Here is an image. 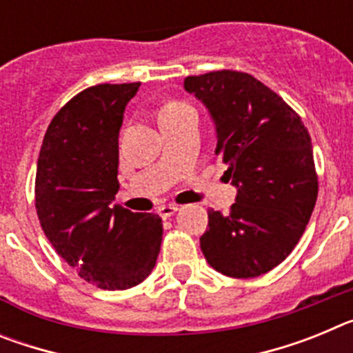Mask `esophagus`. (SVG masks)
<instances>
[{"label": "esophagus", "instance_id": "esophagus-1", "mask_svg": "<svg viewBox=\"0 0 353 353\" xmlns=\"http://www.w3.org/2000/svg\"><path fill=\"white\" fill-rule=\"evenodd\" d=\"M176 210H179L176 205H161V207L157 208V214L161 215L162 219H168V217H171Z\"/></svg>", "mask_w": 353, "mask_h": 353}]
</instances>
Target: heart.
I'll list each match as a JSON object with an SVG mask.
<instances>
[{
    "label": "heart",
    "instance_id": "1",
    "mask_svg": "<svg viewBox=\"0 0 353 353\" xmlns=\"http://www.w3.org/2000/svg\"><path fill=\"white\" fill-rule=\"evenodd\" d=\"M183 108H189V105L182 104V102H168V104L162 105L161 111H159V120L164 117H170V114L179 113V111H182Z\"/></svg>",
    "mask_w": 353,
    "mask_h": 353
}]
</instances>
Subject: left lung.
Segmentation results:
<instances>
[{
  "mask_svg": "<svg viewBox=\"0 0 353 353\" xmlns=\"http://www.w3.org/2000/svg\"><path fill=\"white\" fill-rule=\"evenodd\" d=\"M183 88L208 111L215 155L236 189L230 214L208 210L201 251L224 276H261L288 256L313 214L318 180L310 132L281 97L244 72L185 77Z\"/></svg>",
  "mask_w": 353,
  "mask_h": 353,
  "instance_id": "1",
  "label": "left lung"
}]
</instances>
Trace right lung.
I'll return each mask as SVG.
<instances>
[{"label": "right lung", "mask_w": 353, "mask_h": 353, "mask_svg": "<svg viewBox=\"0 0 353 353\" xmlns=\"http://www.w3.org/2000/svg\"><path fill=\"white\" fill-rule=\"evenodd\" d=\"M139 84H97L74 97L49 123L37 162L43 233L84 281L102 290L145 281L161 251L159 215L113 207L118 136Z\"/></svg>", "instance_id": "add662e5"}]
</instances>
